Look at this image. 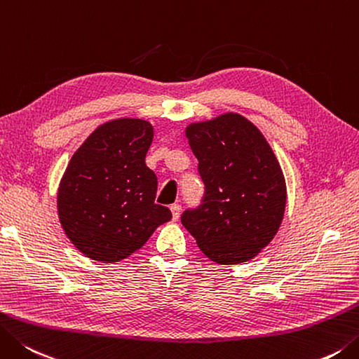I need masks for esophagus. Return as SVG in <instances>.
<instances>
[{"mask_svg":"<svg viewBox=\"0 0 359 359\" xmlns=\"http://www.w3.org/2000/svg\"><path fill=\"white\" fill-rule=\"evenodd\" d=\"M170 211H172L173 220H178L180 219V214H181V206L178 205V203H175V205L170 206Z\"/></svg>","mask_w":359,"mask_h":359,"instance_id":"34e87169","label":"esophagus"}]
</instances>
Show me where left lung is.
I'll list each match as a JSON object with an SVG mask.
<instances>
[{
    "label": "left lung",
    "mask_w": 359,
    "mask_h": 359,
    "mask_svg": "<svg viewBox=\"0 0 359 359\" xmlns=\"http://www.w3.org/2000/svg\"><path fill=\"white\" fill-rule=\"evenodd\" d=\"M206 186L201 208L181 223L209 259L233 266L253 259L278 233L286 180L259 128L238 112L186 126Z\"/></svg>",
    "instance_id": "left-lung-1"
}]
</instances>
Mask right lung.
Instances as JSON below:
<instances>
[{"label":"right lung","mask_w":359,"mask_h":359,"mask_svg":"<svg viewBox=\"0 0 359 359\" xmlns=\"http://www.w3.org/2000/svg\"><path fill=\"white\" fill-rule=\"evenodd\" d=\"M151 140L150 121L121 117L100 125L73 153L57 187V215L87 258L125 259L172 219L154 203L158 178L145 164Z\"/></svg>","instance_id":"right-lung-1"}]
</instances>
